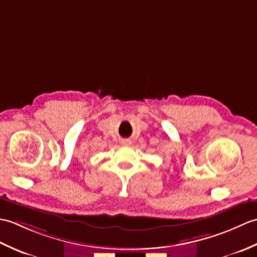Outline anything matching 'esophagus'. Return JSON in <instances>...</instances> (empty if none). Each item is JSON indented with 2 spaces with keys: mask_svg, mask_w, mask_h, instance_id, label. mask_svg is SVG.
<instances>
[{
  "mask_svg": "<svg viewBox=\"0 0 257 257\" xmlns=\"http://www.w3.org/2000/svg\"><path fill=\"white\" fill-rule=\"evenodd\" d=\"M122 145L123 146H130V145H132V141H130L129 139H125V140L122 141Z\"/></svg>",
  "mask_w": 257,
  "mask_h": 257,
  "instance_id": "1",
  "label": "esophagus"
}]
</instances>
